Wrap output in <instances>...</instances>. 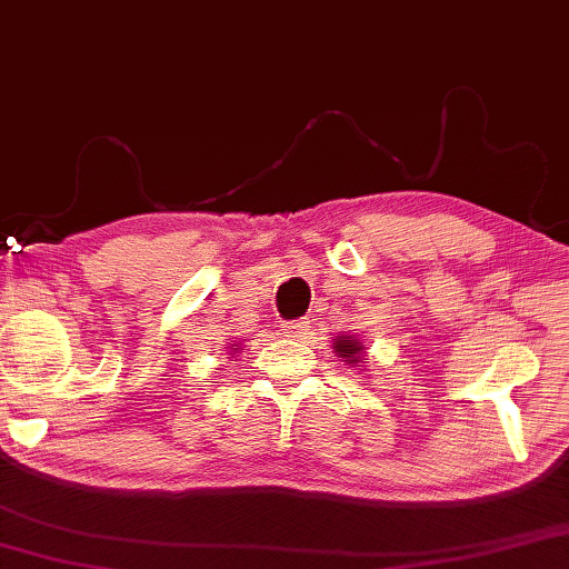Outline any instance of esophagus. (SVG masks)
Listing matches in <instances>:
<instances>
[{
	"instance_id": "34e87169",
	"label": "esophagus",
	"mask_w": 569,
	"mask_h": 569,
	"mask_svg": "<svg viewBox=\"0 0 569 569\" xmlns=\"http://www.w3.org/2000/svg\"><path fill=\"white\" fill-rule=\"evenodd\" d=\"M307 330H310V322H305V320H295V322H287L284 325V335L287 337H305Z\"/></svg>"
}]
</instances>
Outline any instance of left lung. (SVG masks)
<instances>
[{
	"instance_id": "obj_1",
	"label": "left lung",
	"mask_w": 569,
	"mask_h": 569,
	"mask_svg": "<svg viewBox=\"0 0 569 569\" xmlns=\"http://www.w3.org/2000/svg\"><path fill=\"white\" fill-rule=\"evenodd\" d=\"M335 352H337V357H342V362H347L350 367H360L365 345L360 340H355V337L342 335L335 340Z\"/></svg>"
}]
</instances>
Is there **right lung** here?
Here are the masks:
<instances>
[{"label": "right lung", "mask_w": 569, "mask_h": 569, "mask_svg": "<svg viewBox=\"0 0 569 569\" xmlns=\"http://www.w3.org/2000/svg\"><path fill=\"white\" fill-rule=\"evenodd\" d=\"M232 350H239V345H232Z\"/></svg>", "instance_id": "add662e5"}]
</instances>
